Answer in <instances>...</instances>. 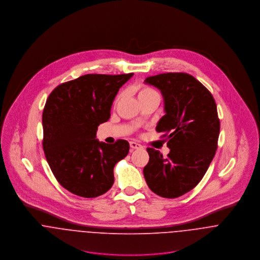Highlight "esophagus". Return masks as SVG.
Listing matches in <instances>:
<instances>
[{
  "label": "esophagus",
  "instance_id": "1",
  "mask_svg": "<svg viewBox=\"0 0 260 260\" xmlns=\"http://www.w3.org/2000/svg\"><path fill=\"white\" fill-rule=\"evenodd\" d=\"M130 147L132 149H141L142 148V145L137 143V142H134V141H131L130 142Z\"/></svg>",
  "mask_w": 260,
  "mask_h": 260
}]
</instances>
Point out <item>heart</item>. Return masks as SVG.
I'll return each instance as SVG.
<instances>
[{"label":"heart","instance_id":"b5f03b06","mask_svg":"<svg viewBox=\"0 0 260 260\" xmlns=\"http://www.w3.org/2000/svg\"><path fill=\"white\" fill-rule=\"evenodd\" d=\"M154 94H156V92H155L154 90H152L151 88H148V87H143V88H141V89L139 90L138 98H139V99L146 98V97H149V96L154 95ZM119 97H120V96H119Z\"/></svg>","mask_w":260,"mask_h":260}]
</instances>
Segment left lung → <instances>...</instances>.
Returning a JSON list of instances; mask_svg holds the SVG:
<instances>
[{
	"label": "left lung",
	"instance_id": "left-lung-1",
	"mask_svg": "<svg viewBox=\"0 0 260 260\" xmlns=\"http://www.w3.org/2000/svg\"><path fill=\"white\" fill-rule=\"evenodd\" d=\"M145 84L160 90L165 115L156 131L164 133L167 157L147 148L143 174L149 188L164 198H176L203 178L217 149L220 123L211 93L193 76L164 73L148 77Z\"/></svg>",
	"mask_w": 260,
	"mask_h": 260
}]
</instances>
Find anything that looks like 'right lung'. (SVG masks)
<instances>
[{
    "instance_id": "obj_1",
    "label": "right lung",
    "mask_w": 260,
    "mask_h": 260,
    "mask_svg": "<svg viewBox=\"0 0 260 260\" xmlns=\"http://www.w3.org/2000/svg\"><path fill=\"white\" fill-rule=\"evenodd\" d=\"M133 75H84L59 85L47 99L43 149L58 182L75 195L94 198L114 183V166L127 156L129 143L106 144L96 133L109 120L119 89Z\"/></svg>"
}]
</instances>
